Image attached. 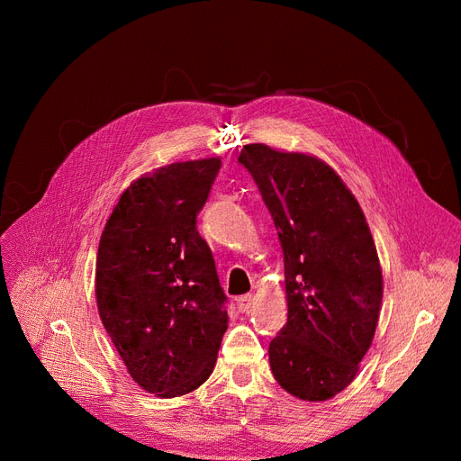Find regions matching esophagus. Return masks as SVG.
Listing matches in <instances>:
<instances>
[{
  "mask_svg": "<svg viewBox=\"0 0 461 461\" xmlns=\"http://www.w3.org/2000/svg\"><path fill=\"white\" fill-rule=\"evenodd\" d=\"M252 304H254V295H250V294L237 299V308H239V312H249Z\"/></svg>",
  "mask_w": 461,
  "mask_h": 461,
  "instance_id": "34e87169",
  "label": "esophagus"
}]
</instances>
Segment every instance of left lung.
<instances>
[{
	"label": "left lung",
	"mask_w": 461,
	"mask_h": 461,
	"mask_svg": "<svg viewBox=\"0 0 461 461\" xmlns=\"http://www.w3.org/2000/svg\"><path fill=\"white\" fill-rule=\"evenodd\" d=\"M239 162L254 177L284 250L287 323L269 344L273 375L295 398L330 400L355 379L383 301L365 212L318 157L249 143Z\"/></svg>",
	"instance_id": "8db88e82"
}]
</instances>
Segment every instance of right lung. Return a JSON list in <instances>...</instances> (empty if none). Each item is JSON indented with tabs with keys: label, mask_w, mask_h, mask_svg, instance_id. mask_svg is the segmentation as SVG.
<instances>
[{
	"label": "right lung",
	"mask_w": 461,
	"mask_h": 461,
	"mask_svg": "<svg viewBox=\"0 0 461 461\" xmlns=\"http://www.w3.org/2000/svg\"><path fill=\"white\" fill-rule=\"evenodd\" d=\"M218 157L153 169L121 194L96 252L95 295L131 377L158 398L198 389L228 329L226 295L196 230Z\"/></svg>",
	"instance_id": "add662e5"
}]
</instances>
